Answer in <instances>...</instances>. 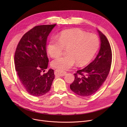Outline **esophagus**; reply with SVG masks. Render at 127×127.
I'll use <instances>...</instances> for the list:
<instances>
[{
  "mask_svg": "<svg viewBox=\"0 0 127 127\" xmlns=\"http://www.w3.org/2000/svg\"><path fill=\"white\" fill-rule=\"evenodd\" d=\"M55 74L56 75L63 77V76H64L66 74V72L65 71H63L62 70L57 69L55 71Z\"/></svg>",
  "mask_w": 127,
  "mask_h": 127,
  "instance_id": "esophagus-1",
  "label": "esophagus"
}]
</instances>
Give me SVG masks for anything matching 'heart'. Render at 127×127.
I'll use <instances>...</instances> for the list:
<instances>
[{
  "mask_svg": "<svg viewBox=\"0 0 127 127\" xmlns=\"http://www.w3.org/2000/svg\"><path fill=\"white\" fill-rule=\"evenodd\" d=\"M99 46V40L94 34H88L80 29L65 31L49 41L47 50L49 55L55 57L67 48L68 55L59 56L52 61L53 67L68 70L75 66H82L89 62L95 56Z\"/></svg>",
  "mask_w": 127,
  "mask_h": 127,
  "instance_id": "1",
  "label": "heart"
}]
</instances>
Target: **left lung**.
Instances as JSON below:
<instances>
[{"label": "left lung", "instance_id": "1", "mask_svg": "<svg viewBox=\"0 0 127 127\" xmlns=\"http://www.w3.org/2000/svg\"><path fill=\"white\" fill-rule=\"evenodd\" d=\"M97 31L101 43L98 54L86 67L77 71L74 81L70 85L72 92L82 97L95 93L105 81L111 68L112 54L110 43L102 32Z\"/></svg>", "mask_w": 127, "mask_h": 127}]
</instances>
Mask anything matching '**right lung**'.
<instances>
[{
	"label": "right lung",
	"mask_w": 127,
	"mask_h": 127,
	"mask_svg": "<svg viewBox=\"0 0 127 127\" xmlns=\"http://www.w3.org/2000/svg\"><path fill=\"white\" fill-rule=\"evenodd\" d=\"M56 24L37 26L26 33L19 42L15 53V69L23 87L35 97L46 94L50 90L54 71L47 68V38Z\"/></svg>",
	"instance_id": "obj_1"
}]
</instances>
